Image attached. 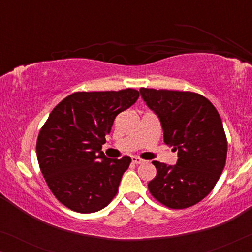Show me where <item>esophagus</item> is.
Returning a JSON list of instances; mask_svg holds the SVG:
<instances>
[{"label": "esophagus", "instance_id": "esophagus-1", "mask_svg": "<svg viewBox=\"0 0 252 252\" xmlns=\"http://www.w3.org/2000/svg\"><path fill=\"white\" fill-rule=\"evenodd\" d=\"M132 161L134 164H136V165H140V164H144L146 163V160H143V159H141V158H139V157H132Z\"/></svg>", "mask_w": 252, "mask_h": 252}]
</instances>
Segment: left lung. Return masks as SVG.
<instances>
[{
	"mask_svg": "<svg viewBox=\"0 0 252 252\" xmlns=\"http://www.w3.org/2000/svg\"><path fill=\"white\" fill-rule=\"evenodd\" d=\"M141 97L159 119L164 142L178 151L175 165L154 160L157 174L151 195L171 209L201 202L222 173L227 140L218 111L204 96L191 92L141 88Z\"/></svg>",
	"mask_w": 252,
	"mask_h": 252,
	"instance_id": "8db88e82",
	"label": "left lung"
}]
</instances>
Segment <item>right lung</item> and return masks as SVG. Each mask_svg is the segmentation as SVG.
Masks as SVG:
<instances>
[{"instance_id": "right-lung-1", "label": "right lung", "mask_w": 252, "mask_h": 252, "mask_svg": "<svg viewBox=\"0 0 252 252\" xmlns=\"http://www.w3.org/2000/svg\"><path fill=\"white\" fill-rule=\"evenodd\" d=\"M137 98L139 92L130 88L78 92L51 111L37 137V161L48 187L66 208L93 213L116 196L132 159L108 158L102 144L117 115Z\"/></svg>"}]
</instances>
